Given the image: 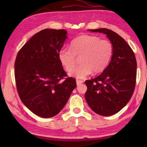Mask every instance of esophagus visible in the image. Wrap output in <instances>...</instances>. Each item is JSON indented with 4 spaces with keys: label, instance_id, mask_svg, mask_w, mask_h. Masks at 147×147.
Returning <instances> with one entry per match:
<instances>
[{
    "label": "esophagus",
    "instance_id": "obj_1",
    "mask_svg": "<svg viewBox=\"0 0 147 147\" xmlns=\"http://www.w3.org/2000/svg\"><path fill=\"white\" fill-rule=\"evenodd\" d=\"M82 83H83L82 80H76V85L77 86H79L80 84H81Z\"/></svg>",
    "mask_w": 147,
    "mask_h": 147
}]
</instances>
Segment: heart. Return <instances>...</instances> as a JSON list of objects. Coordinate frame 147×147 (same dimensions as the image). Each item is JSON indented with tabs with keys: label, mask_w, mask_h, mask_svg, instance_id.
<instances>
[{
	"label": "heart",
	"mask_w": 147,
	"mask_h": 147,
	"mask_svg": "<svg viewBox=\"0 0 147 147\" xmlns=\"http://www.w3.org/2000/svg\"><path fill=\"white\" fill-rule=\"evenodd\" d=\"M71 48L64 47L58 53V59L65 69L70 72L75 64L76 56L82 55V64L69 73L78 79L86 78L93 71L99 73L103 71L110 61L113 47L110 41L101 39L100 37L84 34L72 40Z\"/></svg>",
	"instance_id": "1"
}]
</instances>
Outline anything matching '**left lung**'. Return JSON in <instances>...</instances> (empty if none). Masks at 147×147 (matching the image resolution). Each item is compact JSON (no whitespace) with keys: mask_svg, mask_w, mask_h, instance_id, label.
Masks as SVG:
<instances>
[{"mask_svg":"<svg viewBox=\"0 0 147 147\" xmlns=\"http://www.w3.org/2000/svg\"><path fill=\"white\" fill-rule=\"evenodd\" d=\"M106 34L113 47L111 61L102 73L85 82L87 103L96 113L109 116L119 112L130 100L136 86L137 62L124 39L107 28L88 30Z\"/></svg>","mask_w":147,"mask_h":147,"instance_id":"left-lung-1","label":"left lung"}]
</instances>
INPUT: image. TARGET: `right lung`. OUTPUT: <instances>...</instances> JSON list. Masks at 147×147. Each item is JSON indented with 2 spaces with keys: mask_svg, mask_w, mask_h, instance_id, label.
<instances>
[{
  "mask_svg": "<svg viewBox=\"0 0 147 147\" xmlns=\"http://www.w3.org/2000/svg\"><path fill=\"white\" fill-rule=\"evenodd\" d=\"M65 30L45 29L24 45L15 62L17 89L23 103L43 118L56 115L63 108L76 80L67 76L58 53L67 38Z\"/></svg>",
  "mask_w": 147,
  "mask_h": 147,
  "instance_id": "right-lung-1",
  "label": "right lung"
}]
</instances>
